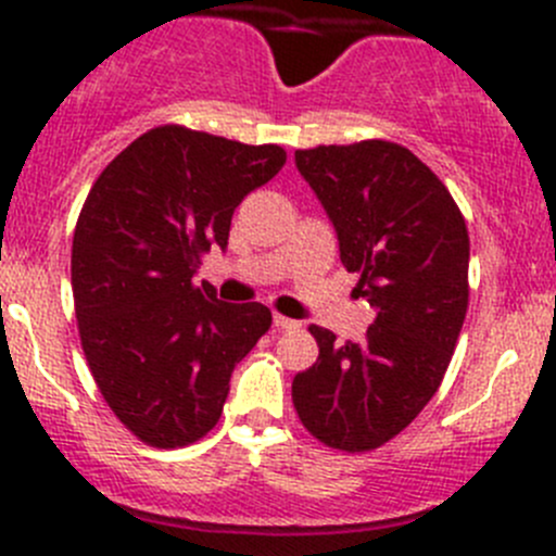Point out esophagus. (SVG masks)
Listing matches in <instances>:
<instances>
[{
    "label": "esophagus",
    "instance_id": "34e87169",
    "mask_svg": "<svg viewBox=\"0 0 556 556\" xmlns=\"http://www.w3.org/2000/svg\"><path fill=\"white\" fill-rule=\"evenodd\" d=\"M274 328L277 330H295L299 328V323L290 317H282V314H274Z\"/></svg>",
    "mask_w": 556,
    "mask_h": 556
}]
</instances>
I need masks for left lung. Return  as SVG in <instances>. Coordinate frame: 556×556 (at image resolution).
<instances>
[{
	"mask_svg": "<svg viewBox=\"0 0 556 556\" xmlns=\"http://www.w3.org/2000/svg\"><path fill=\"white\" fill-rule=\"evenodd\" d=\"M295 166L333 223L344 268L361 274L374 323L357 344L309 325L319 355L295 374L293 406L330 450L371 452L444 382L468 312V228L446 185L403 144H319L295 150Z\"/></svg>",
	"mask_w": 556,
	"mask_h": 556,
	"instance_id": "obj_1",
	"label": "left lung"
}]
</instances>
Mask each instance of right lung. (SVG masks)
<instances>
[{
	"label": "right lung",
	"instance_id": "1",
	"mask_svg": "<svg viewBox=\"0 0 556 556\" xmlns=\"http://www.w3.org/2000/svg\"><path fill=\"white\" fill-rule=\"evenodd\" d=\"M288 161L166 123L106 164L72 239V295L88 368L106 406L142 444H195L217 425L228 382L271 328L268 306L223 304L193 282L228 244L233 210Z\"/></svg>",
	"mask_w": 556,
	"mask_h": 556
}]
</instances>
